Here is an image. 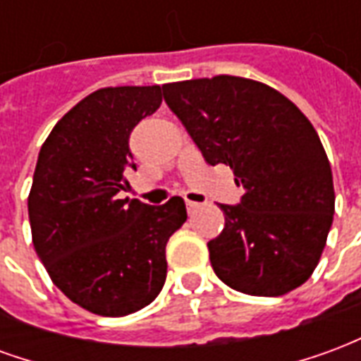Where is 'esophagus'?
<instances>
[{
    "instance_id": "1",
    "label": "esophagus",
    "mask_w": 361,
    "mask_h": 361,
    "mask_svg": "<svg viewBox=\"0 0 361 361\" xmlns=\"http://www.w3.org/2000/svg\"><path fill=\"white\" fill-rule=\"evenodd\" d=\"M185 204H188V211H189V214H193V212L197 211V209H199V207H201V203H197V201H185Z\"/></svg>"
}]
</instances>
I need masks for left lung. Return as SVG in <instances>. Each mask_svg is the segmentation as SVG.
I'll return each mask as SVG.
<instances>
[{
    "instance_id": "obj_1",
    "label": "left lung",
    "mask_w": 361,
    "mask_h": 361,
    "mask_svg": "<svg viewBox=\"0 0 361 361\" xmlns=\"http://www.w3.org/2000/svg\"><path fill=\"white\" fill-rule=\"evenodd\" d=\"M207 164H226L240 204H220L224 230L209 245L226 286L284 295L317 267L333 224L334 188L317 131L294 102L265 82L234 75L162 85Z\"/></svg>"
}]
</instances>
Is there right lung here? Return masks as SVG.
<instances>
[{
  "label": "right lung",
  "instance_id": "obj_1",
  "mask_svg": "<svg viewBox=\"0 0 361 361\" xmlns=\"http://www.w3.org/2000/svg\"><path fill=\"white\" fill-rule=\"evenodd\" d=\"M160 104L158 85L94 90L56 123L36 162V255L71 302L102 317L135 313L160 294L166 243L188 220L181 197L160 207L116 197L135 170L129 135Z\"/></svg>",
  "mask_w": 361,
  "mask_h": 361
}]
</instances>
